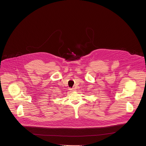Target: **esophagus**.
<instances>
[{"label":"esophagus","mask_w":146,"mask_h":146,"mask_svg":"<svg viewBox=\"0 0 146 146\" xmlns=\"http://www.w3.org/2000/svg\"><path fill=\"white\" fill-rule=\"evenodd\" d=\"M70 90L71 92H75L76 91V89L75 88H70Z\"/></svg>","instance_id":"1"}]
</instances>
